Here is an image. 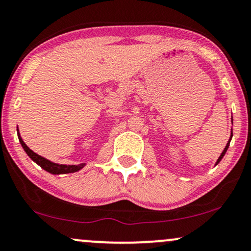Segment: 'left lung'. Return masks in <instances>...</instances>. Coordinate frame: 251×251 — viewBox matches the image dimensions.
Masks as SVG:
<instances>
[{"instance_id":"8db88e82","label":"left lung","mask_w":251,"mask_h":251,"mask_svg":"<svg viewBox=\"0 0 251 251\" xmlns=\"http://www.w3.org/2000/svg\"><path fill=\"white\" fill-rule=\"evenodd\" d=\"M232 137H233V131H232V133H230V138H229V141H228V143H227V145L225 146V149H224V151H223V153L220 154V157L218 158V160H217V164L216 165H218L220 162V160L221 159L224 158V155H225V153H226V151H227V149H228V146H229V143H230V139H232Z\"/></svg>"}]
</instances>
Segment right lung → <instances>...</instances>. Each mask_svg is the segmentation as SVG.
<instances>
[{"label":"right lung","instance_id":"right-lung-1","mask_svg":"<svg viewBox=\"0 0 251 251\" xmlns=\"http://www.w3.org/2000/svg\"><path fill=\"white\" fill-rule=\"evenodd\" d=\"M18 138H19V142H21V144L23 146V149H24V151L26 152V153H27L28 157H30L34 162H37V164L40 166L41 168H44L45 171H47L48 173H50V174L75 173V172H78L79 169H82L84 166H85V164H79V165H58V164H55V162H51L50 160H47V159H45L44 157H41V155H39V154L35 153V152L32 151V150L25 144L24 141H23L21 135H19V132H18Z\"/></svg>","mask_w":251,"mask_h":251}]
</instances>
